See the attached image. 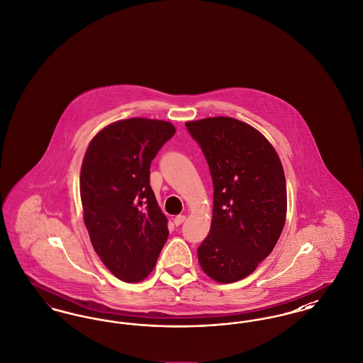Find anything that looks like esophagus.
<instances>
[{
    "label": "esophagus",
    "mask_w": 363,
    "mask_h": 363,
    "mask_svg": "<svg viewBox=\"0 0 363 363\" xmlns=\"http://www.w3.org/2000/svg\"><path fill=\"white\" fill-rule=\"evenodd\" d=\"M185 219H186V216H185V215H178V216H175V218H174V225H181L184 222H185Z\"/></svg>",
    "instance_id": "34e87169"
}]
</instances>
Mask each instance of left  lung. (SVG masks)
<instances>
[{
	"instance_id": "8db88e82",
	"label": "left lung",
	"mask_w": 363,
	"mask_h": 363,
	"mask_svg": "<svg viewBox=\"0 0 363 363\" xmlns=\"http://www.w3.org/2000/svg\"><path fill=\"white\" fill-rule=\"evenodd\" d=\"M207 159L213 216L197 249L208 277L233 283L274 250L287 212L283 166L271 143L245 122L213 117L185 123Z\"/></svg>"
}]
</instances>
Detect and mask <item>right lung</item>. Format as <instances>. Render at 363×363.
Masks as SVG:
<instances>
[{
    "instance_id": "right-lung-1",
    "label": "right lung",
    "mask_w": 363,
    "mask_h": 363,
    "mask_svg": "<svg viewBox=\"0 0 363 363\" xmlns=\"http://www.w3.org/2000/svg\"><path fill=\"white\" fill-rule=\"evenodd\" d=\"M174 133L170 122L130 118L106 126L86 148L80 194L89 240L107 269L128 283L150 275L169 237L150 167Z\"/></svg>"
}]
</instances>
